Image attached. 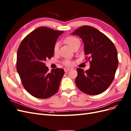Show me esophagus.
Masks as SVG:
<instances>
[{"mask_svg": "<svg viewBox=\"0 0 131 131\" xmlns=\"http://www.w3.org/2000/svg\"><path fill=\"white\" fill-rule=\"evenodd\" d=\"M70 70H71V69H69V68H64V71H65V72H66L69 71H70Z\"/></svg>", "mask_w": 131, "mask_h": 131, "instance_id": "34e87169", "label": "esophagus"}]
</instances>
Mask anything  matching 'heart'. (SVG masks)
<instances>
[{
	"instance_id": "heart-1",
	"label": "heart",
	"mask_w": 131,
	"mask_h": 131,
	"mask_svg": "<svg viewBox=\"0 0 131 131\" xmlns=\"http://www.w3.org/2000/svg\"><path fill=\"white\" fill-rule=\"evenodd\" d=\"M65 42L71 48H72L75 47L78 44H80V40L76 37H74L73 36H69L65 37L64 39ZM59 44L58 42L55 43L53 47V51L54 53H57V52L59 50ZM63 64L65 65L66 66H71L73 64V62L70 60H66L64 61H63Z\"/></svg>"
}]
</instances>
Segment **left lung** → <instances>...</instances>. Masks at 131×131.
Instances as JSON below:
<instances>
[{"instance_id": "8db88e82", "label": "left lung", "mask_w": 131, "mask_h": 131, "mask_svg": "<svg viewBox=\"0 0 131 131\" xmlns=\"http://www.w3.org/2000/svg\"><path fill=\"white\" fill-rule=\"evenodd\" d=\"M72 35L80 37L84 45L85 60L90 68H77L75 83L85 94L98 95L105 92L113 82L118 66L117 51L113 42L96 28L83 26Z\"/></svg>"}]
</instances>
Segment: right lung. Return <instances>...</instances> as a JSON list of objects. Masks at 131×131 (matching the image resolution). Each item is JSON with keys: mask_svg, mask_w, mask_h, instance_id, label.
Masks as SVG:
<instances>
[{"mask_svg": "<svg viewBox=\"0 0 131 131\" xmlns=\"http://www.w3.org/2000/svg\"><path fill=\"white\" fill-rule=\"evenodd\" d=\"M62 31L39 27L26 36L17 53L16 69L26 91L39 99H47L59 90L64 74L62 69L48 72L45 61L54 55L53 47Z\"/></svg>", "mask_w": 131, "mask_h": 131, "instance_id": "add662e5", "label": "right lung"}]
</instances>
